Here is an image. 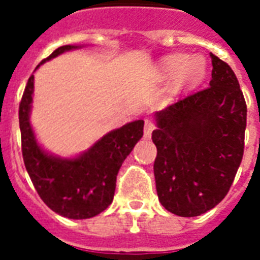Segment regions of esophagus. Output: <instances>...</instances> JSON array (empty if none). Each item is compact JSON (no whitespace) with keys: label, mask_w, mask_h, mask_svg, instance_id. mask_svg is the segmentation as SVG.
Segmentation results:
<instances>
[{"label":"esophagus","mask_w":260,"mask_h":260,"mask_svg":"<svg viewBox=\"0 0 260 260\" xmlns=\"http://www.w3.org/2000/svg\"><path fill=\"white\" fill-rule=\"evenodd\" d=\"M154 129H155L154 122L151 121V120H148V118L144 120V136H146V138H150Z\"/></svg>","instance_id":"1"}]
</instances>
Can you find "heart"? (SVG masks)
<instances>
[{
  "mask_svg": "<svg viewBox=\"0 0 260 260\" xmlns=\"http://www.w3.org/2000/svg\"><path fill=\"white\" fill-rule=\"evenodd\" d=\"M162 74L171 77L175 74L177 86H191L196 85L206 74V62L202 56H187L185 55H170L162 60Z\"/></svg>",
  "mask_w": 260,
  "mask_h": 260,
  "instance_id": "b5f03b06",
  "label": "heart"
}]
</instances>
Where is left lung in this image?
Returning a JSON list of instances; mask_svg holds the SVG:
<instances>
[{"instance_id":"left-lung-1","label":"left lung","mask_w":260,"mask_h":260,"mask_svg":"<svg viewBox=\"0 0 260 260\" xmlns=\"http://www.w3.org/2000/svg\"><path fill=\"white\" fill-rule=\"evenodd\" d=\"M210 58L209 87L155 113L156 191L181 217L200 216L225 197L244 152L246 100L232 69Z\"/></svg>"}]
</instances>
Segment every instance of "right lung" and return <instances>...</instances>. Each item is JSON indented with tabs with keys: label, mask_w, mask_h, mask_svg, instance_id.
Returning <instances> with one entry per match:
<instances>
[{
	"label": "right lung",
	"mask_w": 260,
	"mask_h": 260,
	"mask_svg": "<svg viewBox=\"0 0 260 260\" xmlns=\"http://www.w3.org/2000/svg\"><path fill=\"white\" fill-rule=\"evenodd\" d=\"M74 48L79 47H59L42 63ZM34 78L28 79L18 108L22 159L30 181L55 213L74 220L94 217L113 201L118 170L142 139L144 121L136 120L112 131L77 158L54 156L39 146L30 126Z\"/></svg>",
	"instance_id": "1"
}]
</instances>
